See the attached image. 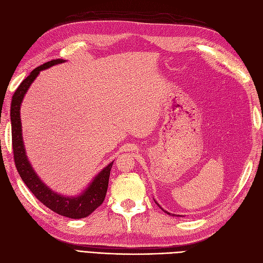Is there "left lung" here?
Wrapping results in <instances>:
<instances>
[{
	"instance_id": "8db88e82",
	"label": "left lung",
	"mask_w": 263,
	"mask_h": 263,
	"mask_svg": "<svg viewBox=\"0 0 263 263\" xmlns=\"http://www.w3.org/2000/svg\"><path fill=\"white\" fill-rule=\"evenodd\" d=\"M154 201H155V203H156V204H157V205L159 206V208H160V209H161V210H162V211H163V212H164L165 214H168V215H170V216H177V217H180V216H182V215H176V214H171V213H169V212H166V211H164V210H163V209L161 208V206H160V205H159V204L157 203V201L155 200V198H154Z\"/></svg>"
}]
</instances>
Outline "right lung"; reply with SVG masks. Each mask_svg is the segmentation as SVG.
<instances>
[{
  "label": "right lung",
  "instance_id": "right-lung-1",
  "mask_svg": "<svg viewBox=\"0 0 263 263\" xmlns=\"http://www.w3.org/2000/svg\"><path fill=\"white\" fill-rule=\"evenodd\" d=\"M66 61L67 60L65 59H54L37 67L31 71L29 76L20 84L17 90L15 91L11 104L12 144L15 165H16L20 177L30 190V192L37 197V200L41 201L45 206H47V208L54 213L61 215V216L79 219L89 216L104 201L107 192L109 173L114 161L108 163L105 168H103L80 194L74 196H67L54 192L38 177L33 165L30 164L28 160L25 145H24L23 140L21 122L22 102L31 83L35 81V79L41 73V71L55 65H60V63Z\"/></svg>",
  "mask_w": 263,
  "mask_h": 263
}]
</instances>
